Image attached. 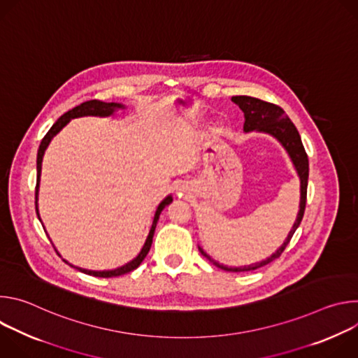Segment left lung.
<instances>
[{
	"label": "left lung",
	"mask_w": 358,
	"mask_h": 358,
	"mask_svg": "<svg viewBox=\"0 0 358 358\" xmlns=\"http://www.w3.org/2000/svg\"><path fill=\"white\" fill-rule=\"evenodd\" d=\"M231 100L235 105H238L239 109L243 112V116H245L243 130L245 131H252V130L265 131V133H269L273 137H276L282 143V145L286 148V151L289 152V156L296 167V171L300 177V210H299L297 218H296L293 228L289 232L286 241L272 255L271 258H268L262 262H258V264L249 265V266L228 268V266L220 265L217 261L210 258L208 255L201 248H198L201 255H203V257H206L210 262H213L215 266H218L227 272H248V271H255L261 266H265V265L271 264L272 261L278 259L283 253L287 243L290 242L294 231L300 225L303 214H304V208H306V196H308L309 160H308V155H306V150L303 147V143H301V138H300V134H299L296 126L290 122V119L286 116V113L282 108H279L273 103H269V101H265V100H261L257 97H250V96H234Z\"/></svg>",
	"instance_id": "left-lung-1"
}]
</instances>
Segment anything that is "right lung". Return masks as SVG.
<instances>
[{
  "instance_id": "add662e5",
  "label": "right lung",
  "mask_w": 358,
  "mask_h": 358,
  "mask_svg": "<svg viewBox=\"0 0 358 358\" xmlns=\"http://www.w3.org/2000/svg\"><path fill=\"white\" fill-rule=\"evenodd\" d=\"M123 108L122 105L119 103H105V101H100V100H87V101H83L82 105L73 108L72 110L66 112L65 115H62L55 123L54 126L49 129V131L45 134V137L42 138L41 144H39V148H38V156H36V187H35V210H36V215L39 218V214H38V188H39V180H41V169H42V157H43V152L49 144V141L52 140V137L59 133L62 130V127H65L71 119H75V117H82V116H110L116 109H120ZM173 201V196L169 195L166 199L162 201V203L159 206L157 211H156V215H155V221H152V225H151V229H150V234L145 239V243L141 249V252L138 253V257L136 259H133L131 262H129L127 265L119 268V269H115V271H103V272H96V271H86V269H80V268H76L79 269L80 272L86 273V275H90V276H96V278H115V276H122L124 273H129L131 271H134L136 268L140 266V264L143 262V259L147 257V253L151 248V243H152V236H155V231H156V225H157V221H159V217L162 214V211L169 206V203H171ZM66 262V261H65ZM72 266V265H71ZM75 268V266H73Z\"/></svg>"
}]
</instances>
